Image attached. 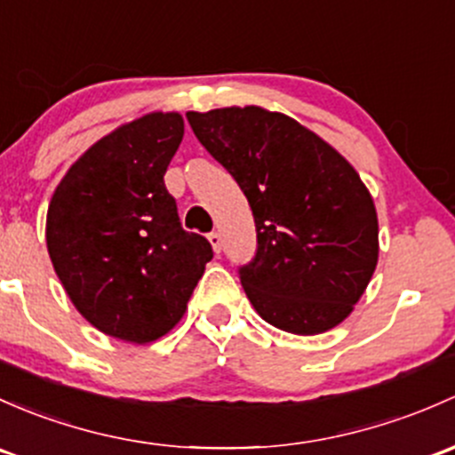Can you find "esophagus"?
Instances as JSON below:
<instances>
[{
  "mask_svg": "<svg viewBox=\"0 0 455 455\" xmlns=\"http://www.w3.org/2000/svg\"><path fill=\"white\" fill-rule=\"evenodd\" d=\"M209 242H212V246H213L215 255H220V252H222V235H220L218 231L209 233Z\"/></svg>",
  "mask_w": 455,
  "mask_h": 455,
  "instance_id": "34e87169",
  "label": "esophagus"
}]
</instances>
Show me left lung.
<instances>
[{
  "label": "left lung",
  "instance_id": "left-lung-1",
  "mask_svg": "<svg viewBox=\"0 0 455 455\" xmlns=\"http://www.w3.org/2000/svg\"><path fill=\"white\" fill-rule=\"evenodd\" d=\"M188 122L252 209L257 251L237 272L257 314L296 336L340 324L379 255L377 212L360 174L283 113L231 107L189 111Z\"/></svg>",
  "mask_w": 455,
  "mask_h": 455
}]
</instances>
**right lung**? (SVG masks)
I'll return each instance as SVG.
<instances>
[{"label":"right lung","mask_w":455,"mask_h":455,"mask_svg":"<svg viewBox=\"0 0 455 455\" xmlns=\"http://www.w3.org/2000/svg\"><path fill=\"white\" fill-rule=\"evenodd\" d=\"M183 132L179 113L124 124L69 167L47 209V251L71 303L119 340L165 336L213 257L180 227L164 180Z\"/></svg>","instance_id":"right-lung-1"}]
</instances>
